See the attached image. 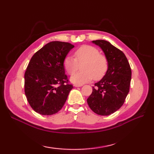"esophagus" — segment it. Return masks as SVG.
Instances as JSON below:
<instances>
[{"label": "esophagus", "mask_w": 154, "mask_h": 154, "mask_svg": "<svg viewBox=\"0 0 154 154\" xmlns=\"http://www.w3.org/2000/svg\"><path fill=\"white\" fill-rule=\"evenodd\" d=\"M74 86H75V87H82V86H83V85H78V84H75V85H74Z\"/></svg>", "instance_id": "esophagus-1"}]
</instances>
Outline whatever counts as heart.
Returning a JSON list of instances; mask_svg holds the SVG:
<instances>
[{
    "instance_id": "heart-1",
    "label": "heart",
    "mask_w": 154,
    "mask_h": 154,
    "mask_svg": "<svg viewBox=\"0 0 154 154\" xmlns=\"http://www.w3.org/2000/svg\"><path fill=\"white\" fill-rule=\"evenodd\" d=\"M81 65L82 71L71 78L75 84L82 85L93 79L99 80L105 75L109 69V61L97 48L89 45H82L74 51V58L67 56L63 61V67L69 75H73Z\"/></svg>"
}]
</instances>
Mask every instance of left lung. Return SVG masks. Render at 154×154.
<instances>
[{
    "mask_svg": "<svg viewBox=\"0 0 154 154\" xmlns=\"http://www.w3.org/2000/svg\"><path fill=\"white\" fill-rule=\"evenodd\" d=\"M94 44L102 49L109 61L106 73L93 87L87 103L94 112L108 116L123 105L129 93L132 71L126 55L110 42L98 40Z\"/></svg>",
    "mask_w": 154,
    "mask_h": 154,
    "instance_id": "8db88e82",
    "label": "left lung"
}]
</instances>
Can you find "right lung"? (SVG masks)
Instances as JSON below:
<instances>
[{"label":"right lung","mask_w":154,"mask_h":154,"mask_svg":"<svg viewBox=\"0 0 154 154\" xmlns=\"http://www.w3.org/2000/svg\"><path fill=\"white\" fill-rule=\"evenodd\" d=\"M73 47L68 42H51L32 57L24 74V92L35 112L52 115L63 106L73 88L65 74L63 61Z\"/></svg>","instance_id":"1"}]
</instances>
